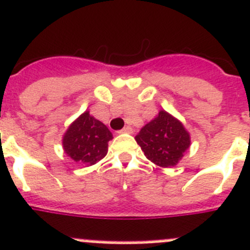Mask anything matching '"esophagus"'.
Instances as JSON below:
<instances>
[{"instance_id":"34e87169","label":"esophagus","mask_w":250,"mask_h":250,"mask_svg":"<svg viewBox=\"0 0 250 250\" xmlns=\"http://www.w3.org/2000/svg\"><path fill=\"white\" fill-rule=\"evenodd\" d=\"M132 132H133L132 127H129V125H125V127L123 128V129H121L120 133H132Z\"/></svg>"}]
</instances>
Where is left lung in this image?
Instances as JSON below:
<instances>
[{
	"label": "left lung",
	"instance_id": "8db88e82",
	"mask_svg": "<svg viewBox=\"0 0 250 250\" xmlns=\"http://www.w3.org/2000/svg\"><path fill=\"white\" fill-rule=\"evenodd\" d=\"M136 141L146 159L162 167H175L191 144L183 123L164 109L142 128Z\"/></svg>",
	"mask_w": 250,
	"mask_h": 250
}]
</instances>
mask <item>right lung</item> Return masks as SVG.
Returning a JSON list of instances; mask_svg holds the SVG:
<instances>
[{
  "label": "right lung",
  "instance_id": "right-lung-1",
  "mask_svg": "<svg viewBox=\"0 0 250 250\" xmlns=\"http://www.w3.org/2000/svg\"><path fill=\"white\" fill-rule=\"evenodd\" d=\"M112 138L108 128L86 111L69 125L62 137V148L74 162L93 165L106 157Z\"/></svg>",
  "mask_w": 250,
  "mask_h": 250
}]
</instances>
